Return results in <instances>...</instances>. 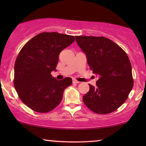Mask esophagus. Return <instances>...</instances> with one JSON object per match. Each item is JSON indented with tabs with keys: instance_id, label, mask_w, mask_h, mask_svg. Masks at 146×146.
<instances>
[{
	"instance_id": "obj_1",
	"label": "esophagus",
	"mask_w": 146,
	"mask_h": 146,
	"mask_svg": "<svg viewBox=\"0 0 146 146\" xmlns=\"http://www.w3.org/2000/svg\"><path fill=\"white\" fill-rule=\"evenodd\" d=\"M72 82H73L74 84H79L80 82L78 81L77 80H76V79H73V80H72Z\"/></svg>"
}]
</instances>
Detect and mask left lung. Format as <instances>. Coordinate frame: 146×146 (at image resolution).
<instances>
[{"label": "left lung", "instance_id": "obj_1", "mask_svg": "<svg viewBox=\"0 0 146 146\" xmlns=\"http://www.w3.org/2000/svg\"><path fill=\"white\" fill-rule=\"evenodd\" d=\"M76 41L86 54L90 69L99 76L96 86L88 84L83 96L93 112L107 114L121 106L133 86L131 66L125 52L104 36H76Z\"/></svg>", "mask_w": 146, "mask_h": 146}]
</instances>
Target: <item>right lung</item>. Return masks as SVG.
<instances>
[{"label":"right lung","mask_w":146,"mask_h":146,"mask_svg":"<svg viewBox=\"0 0 146 146\" xmlns=\"http://www.w3.org/2000/svg\"><path fill=\"white\" fill-rule=\"evenodd\" d=\"M74 40V36L42 33L22 48L15 61L14 86L20 99L31 110L47 113L60 103L72 80H58L51 72L56 70L61 51Z\"/></svg>","instance_id":"1"}]
</instances>
